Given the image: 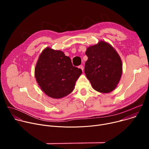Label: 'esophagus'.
<instances>
[{"label":"esophagus","instance_id":"obj_1","mask_svg":"<svg viewBox=\"0 0 149 149\" xmlns=\"http://www.w3.org/2000/svg\"><path fill=\"white\" fill-rule=\"evenodd\" d=\"M78 68H80V69L83 71V69H84V68H83V66H82V65H79V66L78 67Z\"/></svg>","mask_w":149,"mask_h":149}]
</instances>
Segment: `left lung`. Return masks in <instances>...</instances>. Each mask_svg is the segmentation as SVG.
<instances>
[{
    "mask_svg": "<svg viewBox=\"0 0 149 149\" xmlns=\"http://www.w3.org/2000/svg\"><path fill=\"white\" fill-rule=\"evenodd\" d=\"M88 60L85 74L93 88L101 93H109L117 87L122 75L123 63L116 49L109 43L100 40L87 48Z\"/></svg>",
    "mask_w": 149,
    "mask_h": 149,
    "instance_id": "obj_1",
    "label": "left lung"
}]
</instances>
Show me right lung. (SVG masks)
I'll return each instance as SVG.
<instances>
[{"mask_svg": "<svg viewBox=\"0 0 149 149\" xmlns=\"http://www.w3.org/2000/svg\"><path fill=\"white\" fill-rule=\"evenodd\" d=\"M81 74L82 70L72 65L69 56L49 47L42 51L35 68V77L41 90L56 99L71 93Z\"/></svg>", "mask_w": 149, "mask_h": 149, "instance_id": "add662e5", "label": "right lung"}]
</instances>
